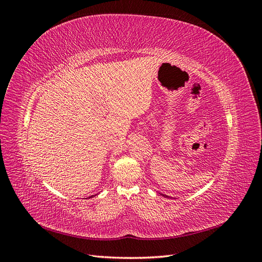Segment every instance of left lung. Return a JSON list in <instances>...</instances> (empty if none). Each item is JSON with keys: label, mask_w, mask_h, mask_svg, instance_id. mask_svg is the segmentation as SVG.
Instances as JSON below:
<instances>
[{"label": "left lung", "mask_w": 262, "mask_h": 262, "mask_svg": "<svg viewBox=\"0 0 262 262\" xmlns=\"http://www.w3.org/2000/svg\"><path fill=\"white\" fill-rule=\"evenodd\" d=\"M160 194H161V195H163L164 198H170L169 195H166V194H163V193H160Z\"/></svg>", "instance_id": "left-lung-1"}]
</instances>
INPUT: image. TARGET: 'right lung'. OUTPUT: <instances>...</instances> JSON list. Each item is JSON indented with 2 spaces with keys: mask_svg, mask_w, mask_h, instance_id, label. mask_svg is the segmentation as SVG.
Wrapping results in <instances>:
<instances>
[{
  "mask_svg": "<svg viewBox=\"0 0 262 262\" xmlns=\"http://www.w3.org/2000/svg\"><path fill=\"white\" fill-rule=\"evenodd\" d=\"M95 195H96V194H95ZM95 195H91V196H89V198H93V196H95Z\"/></svg>",
  "mask_w": 262,
  "mask_h": 262,
  "instance_id": "obj_1",
  "label": "right lung"
}]
</instances>
